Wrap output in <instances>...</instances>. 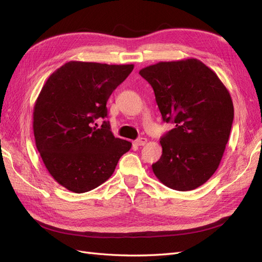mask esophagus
<instances>
[{
	"label": "esophagus",
	"mask_w": 262,
	"mask_h": 262,
	"mask_svg": "<svg viewBox=\"0 0 262 262\" xmlns=\"http://www.w3.org/2000/svg\"><path fill=\"white\" fill-rule=\"evenodd\" d=\"M146 142H147V139H146V138H140V139H138V140L136 141V144H137L138 146H143V145L146 144Z\"/></svg>",
	"instance_id": "34e87169"
}]
</instances>
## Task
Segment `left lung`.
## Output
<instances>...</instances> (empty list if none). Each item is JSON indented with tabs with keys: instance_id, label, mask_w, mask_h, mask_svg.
I'll return each mask as SVG.
<instances>
[{
	"instance_id": "1",
	"label": "left lung",
	"mask_w": 262,
	"mask_h": 262,
	"mask_svg": "<svg viewBox=\"0 0 262 262\" xmlns=\"http://www.w3.org/2000/svg\"><path fill=\"white\" fill-rule=\"evenodd\" d=\"M153 87L165 122L176 128L161 139L163 154L152 165L161 182L189 191L217 169L231 133L234 106L216 73L198 59L158 62L140 71Z\"/></svg>"
}]
</instances>
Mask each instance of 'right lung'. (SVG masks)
Masks as SVG:
<instances>
[{
  "instance_id": "1",
  "label": "right lung",
  "mask_w": 262,
  "mask_h": 262,
  "mask_svg": "<svg viewBox=\"0 0 262 262\" xmlns=\"http://www.w3.org/2000/svg\"><path fill=\"white\" fill-rule=\"evenodd\" d=\"M133 68L70 61L41 89L33 117L36 146L50 175L70 191L104 184L131 148L129 141L115 138L109 121L97 128L95 120L107 117L108 98Z\"/></svg>"
}]
</instances>
